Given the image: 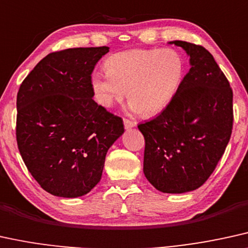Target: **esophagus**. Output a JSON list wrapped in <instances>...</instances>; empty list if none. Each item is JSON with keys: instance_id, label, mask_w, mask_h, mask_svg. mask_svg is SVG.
I'll list each match as a JSON object with an SVG mask.
<instances>
[{"instance_id": "obj_1", "label": "esophagus", "mask_w": 248, "mask_h": 248, "mask_svg": "<svg viewBox=\"0 0 248 248\" xmlns=\"http://www.w3.org/2000/svg\"><path fill=\"white\" fill-rule=\"evenodd\" d=\"M124 128H126V129H131V128H134L135 126H136V124H135L134 121L128 120V119H124Z\"/></svg>"}]
</instances>
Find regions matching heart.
I'll return each mask as SVG.
<instances>
[{
    "instance_id": "1",
    "label": "heart",
    "mask_w": 248,
    "mask_h": 248,
    "mask_svg": "<svg viewBox=\"0 0 248 248\" xmlns=\"http://www.w3.org/2000/svg\"><path fill=\"white\" fill-rule=\"evenodd\" d=\"M106 72H93L96 101L111 108L126 96L134 113L155 115L173 102L183 82L186 62L174 49H131L106 59Z\"/></svg>"
}]
</instances>
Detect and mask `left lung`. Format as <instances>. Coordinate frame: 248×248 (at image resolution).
I'll return each mask as SVG.
<instances>
[{
    "label": "left lung",
    "instance_id": "8db88e82",
    "mask_svg": "<svg viewBox=\"0 0 248 248\" xmlns=\"http://www.w3.org/2000/svg\"><path fill=\"white\" fill-rule=\"evenodd\" d=\"M168 43L186 52L191 68L173 102L139 124L145 139L143 171L156 190L184 193L202 186L223 155L232 130V90L203 46Z\"/></svg>",
    "mask_w": 248,
    "mask_h": 248
}]
</instances>
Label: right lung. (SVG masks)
<instances>
[{
  "instance_id": "add662e5",
  "label": "right lung",
  "mask_w": 248,
  "mask_h": 248,
  "mask_svg": "<svg viewBox=\"0 0 248 248\" xmlns=\"http://www.w3.org/2000/svg\"><path fill=\"white\" fill-rule=\"evenodd\" d=\"M108 46L46 56L17 95L18 149L32 176L52 196L77 198L101 181L122 119L93 101L90 78Z\"/></svg>"
}]
</instances>
